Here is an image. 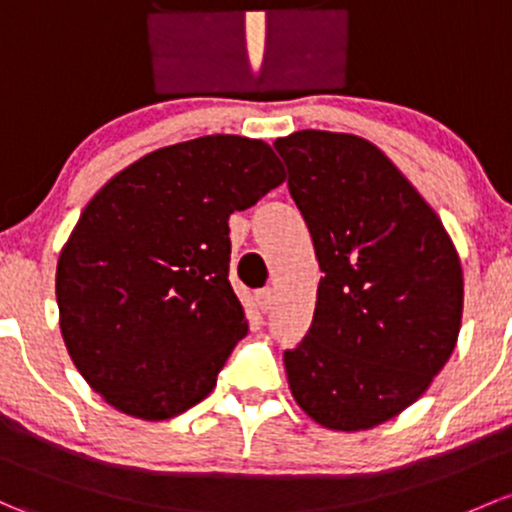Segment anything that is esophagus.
<instances>
[{
  "label": "esophagus",
  "instance_id": "1",
  "mask_svg": "<svg viewBox=\"0 0 512 512\" xmlns=\"http://www.w3.org/2000/svg\"><path fill=\"white\" fill-rule=\"evenodd\" d=\"M257 306H260L262 314H270L274 309V292L272 289H262V292H257Z\"/></svg>",
  "mask_w": 512,
  "mask_h": 512
}]
</instances>
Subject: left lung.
<instances>
[{"label":"left lung","mask_w":512,"mask_h":512,"mask_svg":"<svg viewBox=\"0 0 512 512\" xmlns=\"http://www.w3.org/2000/svg\"><path fill=\"white\" fill-rule=\"evenodd\" d=\"M274 149L324 277L309 333L284 351L297 405L333 432H363L417 402L449 360L464 272L434 208L373 142L301 129Z\"/></svg>","instance_id":"obj_1"}]
</instances>
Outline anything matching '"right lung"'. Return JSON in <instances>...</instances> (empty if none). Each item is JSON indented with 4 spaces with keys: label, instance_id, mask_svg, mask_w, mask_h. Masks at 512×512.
<instances>
[{
    "label": "right lung",
    "instance_id": "1",
    "mask_svg": "<svg viewBox=\"0 0 512 512\" xmlns=\"http://www.w3.org/2000/svg\"><path fill=\"white\" fill-rule=\"evenodd\" d=\"M284 179L262 139L208 134L144 154L90 198L58 257V326L107 405L161 422L211 395L247 333L228 218Z\"/></svg>",
    "mask_w": 512,
    "mask_h": 512
}]
</instances>
